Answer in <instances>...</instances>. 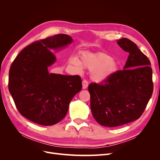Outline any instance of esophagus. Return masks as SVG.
<instances>
[{"label":"esophagus","mask_w":160,"mask_h":160,"mask_svg":"<svg viewBox=\"0 0 160 160\" xmlns=\"http://www.w3.org/2000/svg\"><path fill=\"white\" fill-rule=\"evenodd\" d=\"M88 85H89L88 81H87V80H83V82H82V85H83V89L88 88Z\"/></svg>","instance_id":"esophagus-1"}]
</instances>
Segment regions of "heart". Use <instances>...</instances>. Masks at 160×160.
Segmentation results:
<instances>
[{"label":"heart","instance_id":"heart-1","mask_svg":"<svg viewBox=\"0 0 160 160\" xmlns=\"http://www.w3.org/2000/svg\"><path fill=\"white\" fill-rule=\"evenodd\" d=\"M69 62L80 73L83 71V67L91 71L92 79L98 83L107 80L118 69L113 58L105 53L83 52L80 56V61L71 57Z\"/></svg>","mask_w":160,"mask_h":160}]
</instances>
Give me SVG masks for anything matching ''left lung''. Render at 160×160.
Returning a JSON list of instances; mask_svg holds the SVG:
<instances>
[{
	"instance_id": "1",
	"label": "left lung",
	"mask_w": 160,
	"mask_h": 160,
	"mask_svg": "<svg viewBox=\"0 0 160 160\" xmlns=\"http://www.w3.org/2000/svg\"><path fill=\"white\" fill-rule=\"evenodd\" d=\"M118 44L129 52L123 69L88 87L92 115L100 125L107 127L120 126L139 119L153 90L148 57L127 38L118 40Z\"/></svg>"
}]
</instances>
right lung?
<instances>
[{"instance_id":"1","label":"right lung","mask_w":160,"mask_h":160,"mask_svg":"<svg viewBox=\"0 0 160 160\" xmlns=\"http://www.w3.org/2000/svg\"><path fill=\"white\" fill-rule=\"evenodd\" d=\"M72 42L58 34L27 46L12 62L8 89L22 116L42 125H52L63 119L72 98L82 89L79 75L49 73L48 67L56 61L52 51Z\"/></svg>"}]
</instances>
